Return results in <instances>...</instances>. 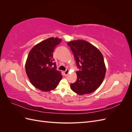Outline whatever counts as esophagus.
Returning <instances> with one entry per match:
<instances>
[{"mask_svg": "<svg viewBox=\"0 0 132 132\" xmlns=\"http://www.w3.org/2000/svg\"><path fill=\"white\" fill-rule=\"evenodd\" d=\"M63 73H64V75L65 76L67 75L69 73V70H66L65 71H64Z\"/></svg>", "mask_w": 132, "mask_h": 132, "instance_id": "esophagus-1", "label": "esophagus"}]
</instances>
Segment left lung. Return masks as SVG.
Here are the masks:
<instances>
[{
    "instance_id": "8db88e82",
    "label": "left lung",
    "mask_w": 132,
    "mask_h": 132,
    "mask_svg": "<svg viewBox=\"0 0 132 132\" xmlns=\"http://www.w3.org/2000/svg\"><path fill=\"white\" fill-rule=\"evenodd\" d=\"M67 45L79 69L77 81L70 84L71 90L82 95L93 93L101 85L105 77L106 67L102 53L86 41H72Z\"/></svg>"
}]
</instances>
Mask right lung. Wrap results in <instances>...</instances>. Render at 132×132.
<instances>
[{
  "label": "right lung",
  "instance_id": "1",
  "mask_svg": "<svg viewBox=\"0 0 132 132\" xmlns=\"http://www.w3.org/2000/svg\"><path fill=\"white\" fill-rule=\"evenodd\" d=\"M62 39L51 37L35 46L30 51L26 60L25 69L31 83L43 91L54 89L62 79L57 70L53 57L55 47Z\"/></svg>",
  "mask_w": 132,
  "mask_h": 132
}]
</instances>
